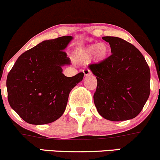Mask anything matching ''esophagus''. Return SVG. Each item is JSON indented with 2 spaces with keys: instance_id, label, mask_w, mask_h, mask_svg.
<instances>
[{
  "instance_id": "34e87169",
  "label": "esophagus",
  "mask_w": 160,
  "mask_h": 160,
  "mask_svg": "<svg viewBox=\"0 0 160 160\" xmlns=\"http://www.w3.org/2000/svg\"><path fill=\"white\" fill-rule=\"evenodd\" d=\"M83 74H84V76H85V77L89 76V75H91V71H89V69L83 70Z\"/></svg>"
}]
</instances>
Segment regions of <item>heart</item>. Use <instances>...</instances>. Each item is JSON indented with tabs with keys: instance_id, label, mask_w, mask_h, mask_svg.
Returning <instances> with one entry per match:
<instances>
[{
	"instance_id": "heart-1",
	"label": "heart",
	"mask_w": 160,
	"mask_h": 160,
	"mask_svg": "<svg viewBox=\"0 0 160 160\" xmlns=\"http://www.w3.org/2000/svg\"><path fill=\"white\" fill-rule=\"evenodd\" d=\"M109 47L108 44L101 42L99 44H92L84 48L82 52L77 54V61L81 62H87L91 59L92 55H95L97 60H103L108 55Z\"/></svg>"
}]
</instances>
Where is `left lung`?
I'll return each mask as SVG.
<instances>
[{"instance_id": "obj_1", "label": "left lung", "mask_w": 160, "mask_h": 160, "mask_svg": "<svg viewBox=\"0 0 160 160\" xmlns=\"http://www.w3.org/2000/svg\"><path fill=\"white\" fill-rule=\"evenodd\" d=\"M102 38L109 43L112 54L89 66L97 79L95 106L107 120L132 119L139 115L150 96V68L132 44L115 36Z\"/></svg>"}]
</instances>
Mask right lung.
Masks as SVG:
<instances>
[{"label": "right lung", "instance_id": "add662e5", "mask_svg": "<svg viewBox=\"0 0 160 160\" xmlns=\"http://www.w3.org/2000/svg\"><path fill=\"white\" fill-rule=\"evenodd\" d=\"M72 36L46 40L22 53L7 78L10 106L26 122L45 124L63 115L71 89L83 73L68 77L62 66L71 64L64 48Z\"/></svg>", "mask_w": 160, "mask_h": 160}]
</instances>
